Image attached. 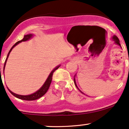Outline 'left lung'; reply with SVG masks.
<instances>
[{
  "label": "left lung",
  "mask_w": 129,
  "mask_h": 129,
  "mask_svg": "<svg viewBox=\"0 0 129 129\" xmlns=\"http://www.w3.org/2000/svg\"><path fill=\"white\" fill-rule=\"evenodd\" d=\"M112 39L114 40V42H115V43H116V44L119 45V46H120V42H119V38H118L117 37H116V36H114L113 38H112ZM74 84H75L76 86V87H77V85H76V82H75V79H74Z\"/></svg>",
  "instance_id": "left-lung-1"
}]
</instances>
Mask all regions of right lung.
Returning a JSON list of instances; mask_svg holds the SVG:
<instances>
[{
	"label": "right lung",
	"instance_id": "add662e5",
	"mask_svg": "<svg viewBox=\"0 0 129 129\" xmlns=\"http://www.w3.org/2000/svg\"><path fill=\"white\" fill-rule=\"evenodd\" d=\"M31 36H32V35H31V34H29V35H25L24 37H23V38L22 40L18 41V42H17V43H16L14 45V46H12V48L10 49V51H9V53H8L7 57L6 60H5V61L4 66V68H5V64H6L7 59L8 57H9V54H10V51H12V50L13 48L15 47L16 45H17V44H18V43H20V42H25V41H26V40H29L30 38H31ZM59 67V66H57V67L56 68L54 69V70H53L52 71H51V73H50V75H49L48 78H47V79H46V81H45V84L43 85V86H42V87H41V88L40 89L38 90V91H37V92H35V93H34V94H30V95H18V94H15V93H14V92H12V91H10V90H9V89H9V92H10V93L12 94L13 95H14V96L16 97V98H18V99H22V100L34 101V100H36V99H39V98H40L41 97L43 96V95H44V94H46V92L48 91V90L49 87H50V84H51V81H52V77H53V73L55 72L56 70L57 69H58ZM0 71H1V69H0Z\"/></svg>",
	"mask_w": 129,
	"mask_h": 129
}]
</instances>
